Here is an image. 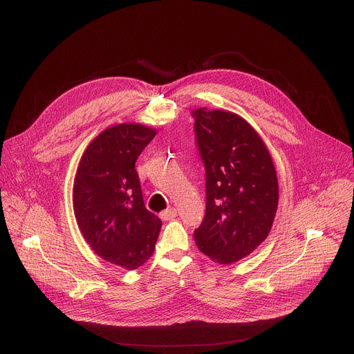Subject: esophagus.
I'll return each mask as SVG.
<instances>
[{
    "mask_svg": "<svg viewBox=\"0 0 354 354\" xmlns=\"http://www.w3.org/2000/svg\"><path fill=\"white\" fill-rule=\"evenodd\" d=\"M176 210L172 207V209H168V210H165L164 213H161V218L164 220V221H169V220H174L175 217H176Z\"/></svg>",
    "mask_w": 354,
    "mask_h": 354,
    "instance_id": "1",
    "label": "esophagus"
}]
</instances>
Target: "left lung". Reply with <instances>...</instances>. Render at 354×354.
Listing matches in <instances>:
<instances>
[{"mask_svg":"<svg viewBox=\"0 0 354 354\" xmlns=\"http://www.w3.org/2000/svg\"><path fill=\"white\" fill-rule=\"evenodd\" d=\"M206 167V216L194 231L201 254L218 265L252 254L269 235L279 205V182L266 144L236 113L193 112Z\"/></svg>","mask_w":354,"mask_h":354,"instance_id":"obj_1","label":"left lung"}]
</instances>
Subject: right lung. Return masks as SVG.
Masks as SVG:
<instances>
[{
	"mask_svg": "<svg viewBox=\"0 0 354 354\" xmlns=\"http://www.w3.org/2000/svg\"><path fill=\"white\" fill-rule=\"evenodd\" d=\"M157 130L120 123L100 131L85 148L73 187L77 225L97 257L134 270L154 254L161 220L142 200L136 161Z\"/></svg>",
	"mask_w": 354,
	"mask_h": 354,
	"instance_id": "add662e5",
	"label": "right lung"
}]
</instances>
